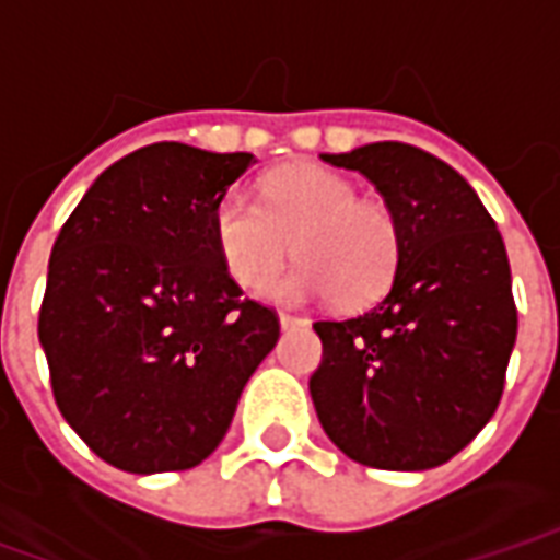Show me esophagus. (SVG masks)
<instances>
[{
  "label": "esophagus",
  "mask_w": 560,
  "mask_h": 560,
  "mask_svg": "<svg viewBox=\"0 0 560 560\" xmlns=\"http://www.w3.org/2000/svg\"><path fill=\"white\" fill-rule=\"evenodd\" d=\"M279 324L284 329H293V327H305V317L300 315H291V312H281L279 315Z\"/></svg>",
  "instance_id": "34e87169"
}]
</instances>
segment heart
I'll use <instances>...</instances> for the list:
<instances>
[{
    "label": "heart",
    "mask_w": 560,
    "mask_h": 560,
    "mask_svg": "<svg viewBox=\"0 0 560 560\" xmlns=\"http://www.w3.org/2000/svg\"><path fill=\"white\" fill-rule=\"evenodd\" d=\"M221 264L243 288H264L291 255L300 264L272 288L284 300L336 293L339 303L365 305L387 291L399 269L401 224L396 212L341 173L300 164L269 173L260 203L221 197L212 212Z\"/></svg>",
    "instance_id": "1"
}]
</instances>
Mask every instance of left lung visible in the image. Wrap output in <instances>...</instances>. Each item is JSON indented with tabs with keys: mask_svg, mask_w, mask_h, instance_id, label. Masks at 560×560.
<instances>
[{
	"mask_svg": "<svg viewBox=\"0 0 560 560\" xmlns=\"http://www.w3.org/2000/svg\"><path fill=\"white\" fill-rule=\"evenodd\" d=\"M320 159L381 191L401 224V257L375 308L312 324L324 345L308 377L317 420L365 468L444 465L492 420L516 345L501 231L474 188L417 147Z\"/></svg>",
	"mask_w": 560,
	"mask_h": 560,
	"instance_id": "obj_1",
	"label": "left lung"
}]
</instances>
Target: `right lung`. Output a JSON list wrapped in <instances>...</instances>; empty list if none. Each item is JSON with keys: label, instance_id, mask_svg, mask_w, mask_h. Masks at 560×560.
<instances>
[{"label": "right lung", "instance_id": "1", "mask_svg": "<svg viewBox=\"0 0 560 560\" xmlns=\"http://www.w3.org/2000/svg\"><path fill=\"white\" fill-rule=\"evenodd\" d=\"M248 152L152 143L110 164L56 236L38 339L56 408L128 474L200 465L279 341L221 264L212 212Z\"/></svg>", "mask_w": 560, "mask_h": 560}]
</instances>
